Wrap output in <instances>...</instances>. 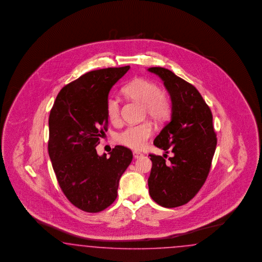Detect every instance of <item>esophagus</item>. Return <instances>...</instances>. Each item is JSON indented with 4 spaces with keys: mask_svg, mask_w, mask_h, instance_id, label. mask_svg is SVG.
<instances>
[{
    "mask_svg": "<svg viewBox=\"0 0 262 262\" xmlns=\"http://www.w3.org/2000/svg\"><path fill=\"white\" fill-rule=\"evenodd\" d=\"M133 155H134V158H135V159H139V158L143 157L142 154L139 152V151H135L133 152Z\"/></svg>",
    "mask_w": 262,
    "mask_h": 262,
    "instance_id": "1",
    "label": "esophagus"
}]
</instances>
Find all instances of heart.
Segmentation results:
<instances>
[{"instance_id": "obj_1", "label": "heart", "mask_w": 262, "mask_h": 262, "mask_svg": "<svg viewBox=\"0 0 262 262\" xmlns=\"http://www.w3.org/2000/svg\"><path fill=\"white\" fill-rule=\"evenodd\" d=\"M128 99L144 104V113L156 122H163L169 117L172 103L166 93L160 91L159 85L149 79L137 78L122 89ZM106 116L111 122H117L120 117L119 101L114 96H108L105 102ZM151 135V126L143 123L128 126L116 135V141L133 150H141Z\"/></svg>"}]
</instances>
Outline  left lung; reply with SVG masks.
<instances>
[{"mask_svg":"<svg viewBox=\"0 0 262 262\" xmlns=\"http://www.w3.org/2000/svg\"><path fill=\"white\" fill-rule=\"evenodd\" d=\"M148 71L162 79L172 103L171 121L154 144L174 154L168 162L150 155L149 192L159 206L177 207L194 198L209 173L217 145L212 113L198 90L173 72L162 67Z\"/></svg>","mask_w":262,"mask_h":262,"instance_id":"1","label":"left lung"}]
</instances>
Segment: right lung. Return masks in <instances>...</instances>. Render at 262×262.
Listing matches in <instances>:
<instances>
[{
    "label": "right lung",
    "instance_id": "right-lung-1",
    "mask_svg": "<svg viewBox=\"0 0 262 262\" xmlns=\"http://www.w3.org/2000/svg\"><path fill=\"white\" fill-rule=\"evenodd\" d=\"M129 66L90 71L65 85L49 116L48 151L61 190L79 209L95 213L117 198L121 176L133 152L115 146L99 156L96 147L107 130L105 102Z\"/></svg>",
    "mask_w": 262,
    "mask_h": 262
}]
</instances>
